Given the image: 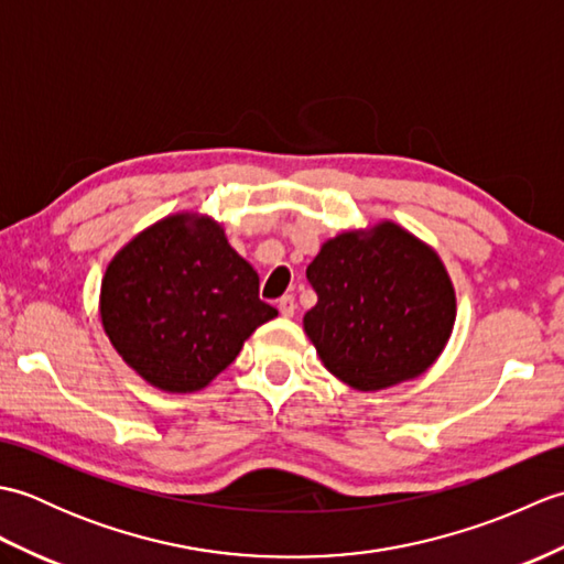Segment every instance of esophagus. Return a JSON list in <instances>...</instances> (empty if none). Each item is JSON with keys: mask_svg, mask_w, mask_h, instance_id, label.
Returning a JSON list of instances; mask_svg holds the SVG:
<instances>
[{"mask_svg": "<svg viewBox=\"0 0 564 564\" xmlns=\"http://www.w3.org/2000/svg\"><path fill=\"white\" fill-rule=\"evenodd\" d=\"M279 310L283 317H293L295 315V297L293 295H283L279 301Z\"/></svg>", "mask_w": 564, "mask_h": 564, "instance_id": "1", "label": "esophagus"}]
</instances>
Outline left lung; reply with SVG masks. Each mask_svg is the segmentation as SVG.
I'll use <instances>...</instances> for the list:
<instances>
[{
  "mask_svg": "<svg viewBox=\"0 0 564 564\" xmlns=\"http://www.w3.org/2000/svg\"><path fill=\"white\" fill-rule=\"evenodd\" d=\"M317 305L303 327L332 376L382 390L422 376L455 322V291L438 254L390 220L341 232L307 267Z\"/></svg>",
  "mask_w": 564,
  "mask_h": 564,
  "instance_id": "obj_1",
  "label": "left lung"
}]
</instances>
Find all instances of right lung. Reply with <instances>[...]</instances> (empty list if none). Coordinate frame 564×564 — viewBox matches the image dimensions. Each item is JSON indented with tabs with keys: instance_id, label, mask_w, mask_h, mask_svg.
<instances>
[{
	"instance_id": "1",
	"label": "right lung",
	"mask_w": 564,
	"mask_h": 564,
	"mask_svg": "<svg viewBox=\"0 0 564 564\" xmlns=\"http://www.w3.org/2000/svg\"><path fill=\"white\" fill-rule=\"evenodd\" d=\"M99 310L113 349L164 392L206 388L279 315L259 301V275L223 227L196 213L130 239L104 273Z\"/></svg>"
}]
</instances>
